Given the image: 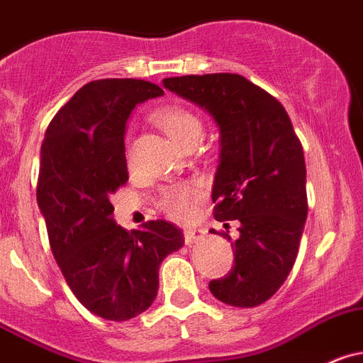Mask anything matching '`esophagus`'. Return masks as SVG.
<instances>
[{"mask_svg": "<svg viewBox=\"0 0 363 363\" xmlns=\"http://www.w3.org/2000/svg\"><path fill=\"white\" fill-rule=\"evenodd\" d=\"M205 237V231L203 230H192V228H189V230H184V239H185V244L187 246H192V244H198L199 240Z\"/></svg>", "mask_w": 363, "mask_h": 363, "instance_id": "esophagus-1", "label": "esophagus"}]
</instances>
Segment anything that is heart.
Listing matches in <instances>:
<instances>
[{
  "label": "heart",
  "mask_w": 363,
  "mask_h": 363,
  "mask_svg": "<svg viewBox=\"0 0 363 363\" xmlns=\"http://www.w3.org/2000/svg\"><path fill=\"white\" fill-rule=\"evenodd\" d=\"M158 126L179 146H191L199 140L203 123L191 108L184 105H165L153 113ZM201 199V189L196 184H178L164 189L158 199V206L167 217L174 220H187Z\"/></svg>",
  "instance_id": "b5f03b06"
}]
</instances>
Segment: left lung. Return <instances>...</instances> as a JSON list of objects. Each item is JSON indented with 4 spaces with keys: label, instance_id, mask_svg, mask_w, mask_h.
Listing matches in <instances>:
<instances>
[{
    "label": "left lung",
    "instance_id": "1",
    "mask_svg": "<svg viewBox=\"0 0 363 363\" xmlns=\"http://www.w3.org/2000/svg\"><path fill=\"white\" fill-rule=\"evenodd\" d=\"M164 87L208 110L220 128L213 217L239 220L240 237L231 244L235 264L208 283L210 292L231 306L262 305L298 258L308 213L301 143L281 103L244 76H176ZM223 237L230 240L226 231Z\"/></svg>",
    "mask_w": 363,
    "mask_h": 363
}]
</instances>
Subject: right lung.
I'll return each mask as SVG.
<instances>
[{
  "label": "right lung",
  "mask_w": 363,
  "mask_h": 363,
  "mask_svg": "<svg viewBox=\"0 0 363 363\" xmlns=\"http://www.w3.org/2000/svg\"><path fill=\"white\" fill-rule=\"evenodd\" d=\"M162 94L135 78L89 82L55 113L40 147L37 203L53 257L76 299L108 320L146 312L162 260L184 246L182 230L167 220L133 231L117 226L110 203L128 182V117Z\"/></svg>",
  "instance_id": "obj_1"
}]
</instances>
